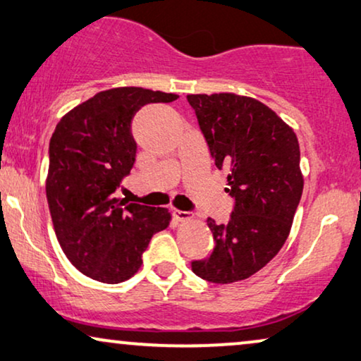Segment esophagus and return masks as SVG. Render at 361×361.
Segmentation results:
<instances>
[{
	"mask_svg": "<svg viewBox=\"0 0 361 361\" xmlns=\"http://www.w3.org/2000/svg\"><path fill=\"white\" fill-rule=\"evenodd\" d=\"M173 217L176 221H180V222H185V221H190V219H192V216L191 212H186V211H178V209H173Z\"/></svg>",
	"mask_w": 361,
	"mask_h": 361,
	"instance_id": "obj_1",
	"label": "esophagus"
}]
</instances>
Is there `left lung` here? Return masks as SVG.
<instances>
[{
    "instance_id": "obj_1",
    "label": "left lung",
    "mask_w": 361,
    "mask_h": 361,
    "mask_svg": "<svg viewBox=\"0 0 361 361\" xmlns=\"http://www.w3.org/2000/svg\"><path fill=\"white\" fill-rule=\"evenodd\" d=\"M188 103L235 197L227 224L207 219L216 247L191 268L202 280L227 284L262 270L286 242L302 195L299 142L291 126L250 96L188 94Z\"/></svg>"
}]
</instances>
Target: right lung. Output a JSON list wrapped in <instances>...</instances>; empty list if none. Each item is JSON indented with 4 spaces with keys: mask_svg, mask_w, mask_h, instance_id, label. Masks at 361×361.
<instances>
[{
    "mask_svg": "<svg viewBox=\"0 0 361 361\" xmlns=\"http://www.w3.org/2000/svg\"><path fill=\"white\" fill-rule=\"evenodd\" d=\"M176 98L140 86L104 90L70 109L54 130L45 180L52 224L65 255L91 280H129L152 235L170 226L166 207L128 204L114 191L135 161L134 114Z\"/></svg>",
    "mask_w": 361,
    "mask_h": 361,
    "instance_id": "1",
    "label": "right lung"
}]
</instances>
